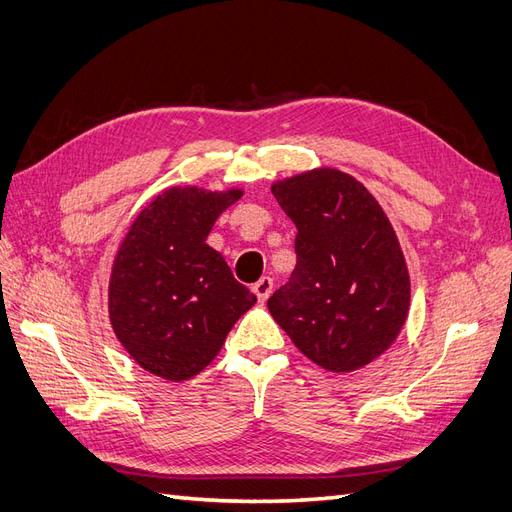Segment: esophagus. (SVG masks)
<instances>
[{
  "label": "esophagus",
  "mask_w": 512,
  "mask_h": 512,
  "mask_svg": "<svg viewBox=\"0 0 512 512\" xmlns=\"http://www.w3.org/2000/svg\"><path fill=\"white\" fill-rule=\"evenodd\" d=\"M252 290H254V294L258 297V301H260V303H265V301L269 299V294L273 292V280H271L269 275L260 277V280L252 286Z\"/></svg>",
  "instance_id": "34e87169"
}]
</instances>
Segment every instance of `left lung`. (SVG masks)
Wrapping results in <instances>:
<instances>
[{
    "label": "left lung",
    "instance_id": "1",
    "mask_svg": "<svg viewBox=\"0 0 512 512\" xmlns=\"http://www.w3.org/2000/svg\"><path fill=\"white\" fill-rule=\"evenodd\" d=\"M297 226V267L267 301L307 359L354 371L389 348L410 307V275L395 230L363 183L335 168L273 183Z\"/></svg>",
    "mask_w": 512,
    "mask_h": 512
}]
</instances>
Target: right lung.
Instances as JSON below:
<instances>
[{"label": "right lung", "mask_w": 512, "mask_h": 512, "mask_svg": "<svg viewBox=\"0 0 512 512\" xmlns=\"http://www.w3.org/2000/svg\"><path fill=\"white\" fill-rule=\"evenodd\" d=\"M241 190L170 188L138 213L108 284V314L132 359L164 380L203 371L228 331L256 303L220 252L207 245Z\"/></svg>", "instance_id": "obj_1"}]
</instances>
